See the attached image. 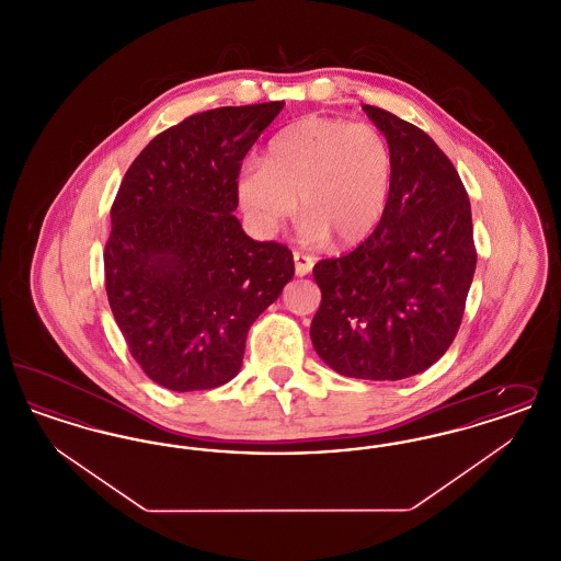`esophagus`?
I'll return each instance as SVG.
<instances>
[{"label": "esophagus", "mask_w": 561, "mask_h": 561, "mask_svg": "<svg viewBox=\"0 0 561 561\" xmlns=\"http://www.w3.org/2000/svg\"><path fill=\"white\" fill-rule=\"evenodd\" d=\"M316 265V259L309 256V254H302V252H294V271L296 275H309L311 268Z\"/></svg>", "instance_id": "esophagus-1"}]
</instances>
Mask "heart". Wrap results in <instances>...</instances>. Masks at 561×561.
Masks as SVG:
<instances>
[{"instance_id": "obj_1", "label": "heart", "mask_w": 561, "mask_h": 561, "mask_svg": "<svg viewBox=\"0 0 561 561\" xmlns=\"http://www.w3.org/2000/svg\"><path fill=\"white\" fill-rule=\"evenodd\" d=\"M393 153L373 124L305 117L277 134L265 160H248L238 176L245 213L273 231L296 208L307 218L302 238L353 245L366 240L387 210Z\"/></svg>"}]
</instances>
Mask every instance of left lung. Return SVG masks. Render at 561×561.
I'll list each match as a JSON object with an SVG mask.
<instances>
[{"label":"left lung","mask_w":561,"mask_h":561,"mask_svg":"<svg viewBox=\"0 0 561 561\" xmlns=\"http://www.w3.org/2000/svg\"><path fill=\"white\" fill-rule=\"evenodd\" d=\"M393 153V185L373 236L313 267L321 305L311 341L339 374L401 380L433 366L460 328L478 252L471 204L433 138L364 105Z\"/></svg>","instance_id":"obj_1"}]
</instances>
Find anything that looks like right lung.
<instances>
[{
	"label": "right lung",
	"mask_w": 561,
	"mask_h": 561,
	"mask_svg": "<svg viewBox=\"0 0 561 561\" xmlns=\"http://www.w3.org/2000/svg\"><path fill=\"white\" fill-rule=\"evenodd\" d=\"M282 101L188 115L128 168L111 206L105 286L142 373L204 391L240 373L245 336L294 277L293 252L236 216L241 161Z\"/></svg>",
	"instance_id": "1"
}]
</instances>
